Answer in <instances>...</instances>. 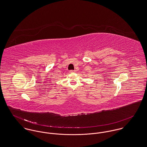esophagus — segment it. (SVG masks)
I'll list each match as a JSON object with an SVG mask.
<instances>
[{
  "instance_id": "esophagus-1",
  "label": "esophagus",
  "mask_w": 147,
  "mask_h": 147,
  "mask_svg": "<svg viewBox=\"0 0 147 147\" xmlns=\"http://www.w3.org/2000/svg\"><path fill=\"white\" fill-rule=\"evenodd\" d=\"M73 72H74V70H70L69 71V73H73Z\"/></svg>"
}]
</instances>
